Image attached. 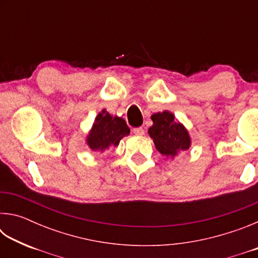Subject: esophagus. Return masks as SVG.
Returning a JSON list of instances; mask_svg holds the SVG:
<instances>
[{"instance_id": "1", "label": "esophagus", "mask_w": 258, "mask_h": 258, "mask_svg": "<svg viewBox=\"0 0 258 258\" xmlns=\"http://www.w3.org/2000/svg\"><path fill=\"white\" fill-rule=\"evenodd\" d=\"M133 133L135 135H143L145 134V130H143V127H135L133 128Z\"/></svg>"}]
</instances>
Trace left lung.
Instances as JSON below:
<instances>
[{
  "label": "left lung",
  "instance_id": "obj_1",
  "mask_svg": "<svg viewBox=\"0 0 258 258\" xmlns=\"http://www.w3.org/2000/svg\"><path fill=\"white\" fill-rule=\"evenodd\" d=\"M154 125L149 128V135L161 155L175 156L178 151L187 150L190 138L183 125L174 120L173 113L163 111L151 116Z\"/></svg>",
  "mask_w": 258,
  "mask_h": 258
}]
</instances>
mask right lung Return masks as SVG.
<instances>
[{
    "mask_svg": "<svg viewBox=\"0 0 258 258\" xmlns=\"http://www.w3.org/2000/svg\"><path fill=\"white\" fill-rule=\"evenodd\" d=\"M130 134L126 121L120 117H113L106 110L99 113L93 128L87 137V143L93 151L108 149L109 147H117L120 139Z\"/></svg>",
    "mask_w": 258,
    "mask_h": 258,
    "instance_id": "right-lung-1",
    "label": "right lung"
}]
</instances>
